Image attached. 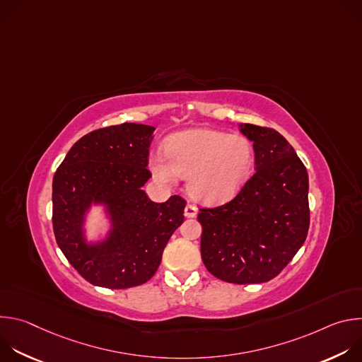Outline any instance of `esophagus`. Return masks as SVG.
Instances as JSON below:
<instances>
[{
    "instance_id": "1",
    "label": "esophagus",
    "mask_w": 362,
    "mask_h": 362,
    "mask_svg": "<svg viewBox=\"0 0 362 362\" xmlns=\"http://www.w3.org/2000/svg\"><path fill=\"white\" fill-rule=\"evenodd\" d=\"M197 215V208L193 203H187L185 208V216L186 218H194Z\"/></svg>"
}]
</instances>
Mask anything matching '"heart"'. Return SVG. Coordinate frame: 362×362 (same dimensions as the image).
Returning <instances> with one entry per match:
<instances>
[{"label": "heart", "mask_w": 362, "mask_h": 362, "mask_svg": "<svg viewBox=\"0 0 362 362\" xmlns=\"http://www.w3.org/2000/svg\"><path fill=\"white\" fill-rule=\"evenodd\" d=\"M166 156L156 154L151 170L159 180L173 183L187 177L189 193L204 203L233 197L249 177L255 148L243 134L214 129H190L170 136Z\"/></svg>", "instance_id": "obj_1"}]
</instances>
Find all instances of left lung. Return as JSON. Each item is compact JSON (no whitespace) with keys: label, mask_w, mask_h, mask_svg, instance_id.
I'll return each instance as SVG.
<instances>
[{"label":"left lung","mask_w":362,"mask_h":362,"mask_svg":"<svg viewBox=\"0 0 362 362\" xmlns=\"http://www.w3.org/2000/svg\"><path fill=\"white\" fill-rule=\"evenodd\" d=\"M253 141L255 173L238 194L200 208L202 261L229 284L268 282L303 245L309 229L308 172L288 140L271 127L242 124Z\"/></svg>","instance_id":"left-lung-1"}]
</instances>
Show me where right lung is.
I'll use <instances>...</instances> for the list:
<instances>
[{
  "label": "right lung",
  "instance_id": "1",
  "mask_svg": "<svg viewBox=\"0 0 362 362\" xmlns=\"http://www.w3.org/2000/svg\"><path fill=\"white\" fill-rule=\"evenodd\" d=\"M154 127L123 123L83 136L53 179V229L71 267L91 285L126 289L156 274L166 243L182 225L186 200L173 194L151 202L141 186ZM91 199L110 203L115 221L111 238L88 248L81 219Z\"/></svg>",
  "mask_w": 362,
  "mask_h": 362
}]
</instances>
